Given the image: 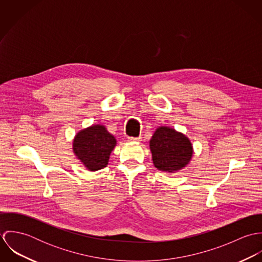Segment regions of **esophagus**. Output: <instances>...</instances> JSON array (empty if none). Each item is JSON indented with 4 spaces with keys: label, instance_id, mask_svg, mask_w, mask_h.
<instances>
[{
    "label": "esophagus",
    "instance_id": "1",
    "mask_svg": "<svg viewBox=\"0 0 262 262\" xmlns=\"http://www.w3.org/2000/svg\"><path fill=\"white\" fill-rule=\"evenodd\" d=\"M128 139L130 142H140L141 141V137H129Z\"/></svg>",
    "mask_w": 262,
    "mask_h": 262
}]
</instances>
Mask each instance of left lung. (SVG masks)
Returning a JSON list of instances; mask_svg holds the SVG:
<instances>
[{
  "label": "left lung",
  "mask_w": 262,
  "mask_h": 262,
  "mask_svg": "<svg viewBox=\"0 0 262 262\" xmlns=\"http://www.w3.org/2000/svg\"><path fill=\"white\" fill-rule=\"evenodd\" d=\"M154 166L173 173L186 167L192 157V145L187 136L173 128L158 127L149 141Z\"/></svg>",
  "instance_id": "1"
}]
</instances>
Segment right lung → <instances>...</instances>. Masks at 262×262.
I'll return each mask as SVG.
<instances>
[{"label":"right lung","mask_w":262,"mask_h":262,"mask_svg":"<svg viewBox=\"0 0 262 262\" xmlns=\"http://www.w3.org/2000/svg\"><path fill=\"white\" fill-rule=\"evenodd\" d=\"M117 144L116 138L104 125H92L76 133L73 150L76 158L90 171L108 165L109 158Z\"/></svg>","instance_id":"1"}]
</instances>
